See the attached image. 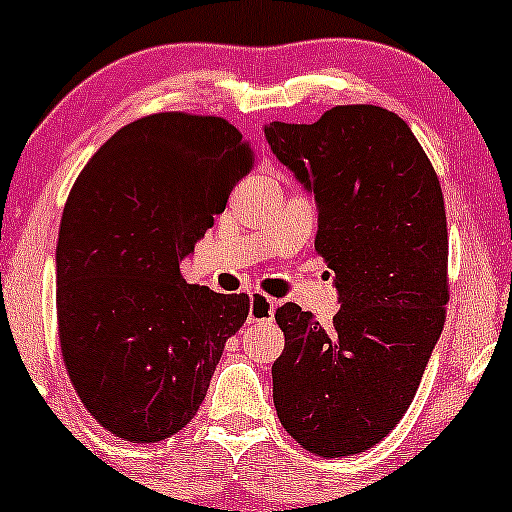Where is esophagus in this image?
Returning a JSON list of instances; mask_svg holds the SVG:
<instances>
[{
  "label": "esophagus",
  "instance_id": "1",
  "mask_svg": "<svg viewBox=\"0 0 512 512\" xmlns=\"http://www.w3.org/2000/svg\"><path fill=\"white\" fill-rule=\"evenodd\" d=\"M275 304H277V299H272V297H267L265 292H252V297H250V322L255 324V322H260V324H265V322H272V317H275Z\"/></svg>",
  "mask_w": 512,
  "mask_h": 512
}]
</instances>
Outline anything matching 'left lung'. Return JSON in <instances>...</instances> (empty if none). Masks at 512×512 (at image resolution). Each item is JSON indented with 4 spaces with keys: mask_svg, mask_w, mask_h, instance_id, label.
Returning <instances> with one entry per match:
<instances>
[{
    "mask_svg": "<svg viewBox=\"0 0 512 512\" xmlns=\"http://www.w3.org/2000/svg\"><path fill=\"white\" fill-rule=\"evenodd\" d=\"M265 136L314 190V250L342 304L329 327L294 302L277 307L285 352L272 366L275 409L314 456H354L406 414L446 322L441 183L404 118L381 106H334L309 126L275 121Z\"/></svg>",
    "mask_w": 512,
    "mask_h": 512,
    "instance_id": "8db88e82",
    "label": "left lung"
}]
</instances>
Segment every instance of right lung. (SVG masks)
Listing matches in <instances>:
<instances>
[{"label": "right lung", "mask_w": 512, "mask_h": 512, "mask_svg": "<svg viewBox=\"0 0 512 512\" xmlns=\"http://www.w3.org/2000/svg\"><path fill=\"white\" fill-rule=\"evenodd\" d=\"M255 163L220 116L165 111L113 133L66 200L56 319L66 374L113 436L158 443L198 414L250 297L188 285L180 260Z\"/></svg>", "instance_id": "obj_1"}]
</instances>
